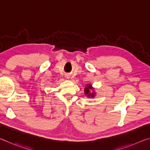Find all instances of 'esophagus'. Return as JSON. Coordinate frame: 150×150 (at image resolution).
<instances>
[{
  "instance_id": "esophagus-1",
  "label": "esophagus",
  "mask_w": 150,
  "mask_h": 150,
  "mask_svg": "<svg viewBox=\"0 0 150 150\" xmlns=\"http://www.w3.org/2000/svg\"><path fill=\"white\" fill-rule=\"evenodd\" d=\"M66 79H69V75H66Z\"/></svg>"
}]
</instances>
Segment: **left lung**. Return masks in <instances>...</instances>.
<instances>
[{
  "mask_svg": "<svg viewBox=\"0 0 150 150\" xmlns=\"http://www.w3.org/2000/svg\"><path fill=\"white\" fill-rule=\"evenodd\" d=\"M94 90H95V88L92 87V84L88 83V84L86 85L85 88L84 89L85 95L88 98H94L95 97V96L96 95V93L95 92V91ZM91 90L93 91V92H91Z\"/></svg>",
  "mask_w": 150,
  "mask_h": 150,
  "instance_id": "left-lung-1",
  "label": "left lung"
}]
</instances>
